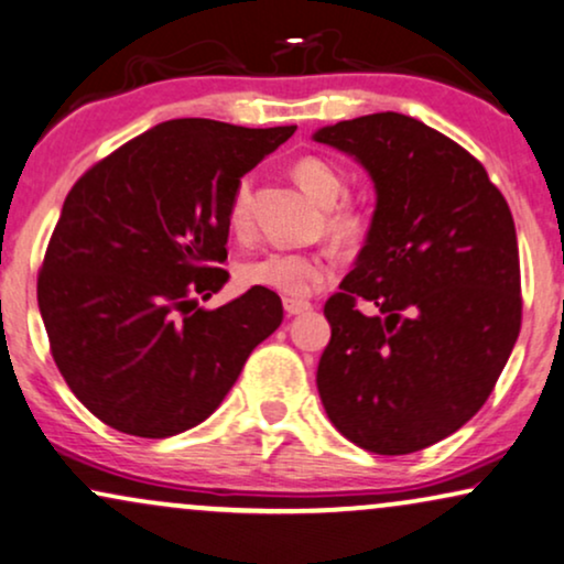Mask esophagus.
<instances>
[{
	"label": "esophagus",
	"mask_w": 564,
	"mask_h": 564,
	"mask_svg": "<svg viewBox=\"0 0 564 564\" xmlns=\"http://www.w3.org/2000/svg\"><path fill=\"white\" fill-rule=\"evenodd\" d=\"M283 310H286L289 317L304 315V312L312 310L310 302H302V299H283Z\"/></svg>",
	"instance_id": "34e87169"
}]
</instances>
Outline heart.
Instances as JSON below:
<instances>
[{
    "mask_svg": "<svg viewBox=\"0 0 564 564\" xmlns=\"http://www.w3.org/2000/svg\"><path fill=\"white\" fill-rule=\"evenodd\" d=\"M291 174L306 195L317 203L333 205L340 197L346 182L338 166L319 155H302L291 166ZM252 220V182L241 180L229 203L231 231L245 234ZM365 220L351 208H333L327 213V231L335 239L359 237ZM237 278L241 286L268 289L286 299H306L333 278V260L325 252H291V249H270L258 258H249L239 265Z\"/></svg>",
    "mask_w": 564,
    "mask_h": 564,
    "instance_id": "obj_1",
    "label": "heart"
}]
</instances>
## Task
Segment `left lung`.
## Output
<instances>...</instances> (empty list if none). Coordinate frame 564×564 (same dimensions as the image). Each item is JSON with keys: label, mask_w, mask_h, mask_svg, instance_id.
<instances>
[{"label": "left lung", "mask_w": 564, "mask_h": 564, "mask_svg": "<svg viewBox=\"0 0 564 564\" xmlns=\"http://www.w3.org/2000/svg\"><path fill=\"white\" fill-rule=\"evenodd\" d=\"M315 140L351 153L377 189L367 245L325 302L319 398L354 445L424 451L487 403L518 340L512 213L466 148L405 113L323 127Z\"/></svg>", "instance_id": "obj_1"}]
</instances>
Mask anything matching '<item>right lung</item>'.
Here are the masks:
<instances>
[{
	"label": "right lung",
	"mask_w": 564,
	"mask_h": 564,
	"mask_svg": "<svg viewBox=\"0 0 564 564\" xmlns=\"http://www.w3.org/2000/svg\"><path fill=\"white\" fill-rule=\"evenodd\" d=\"M296 127L171 119L90 166L69 189L39 270V306L64 382L93 416L161 440L210 416L281 296L249 289L218 310L229 203Z\"/></svg>",
	"instance_id": "1"
}]
</instances>
